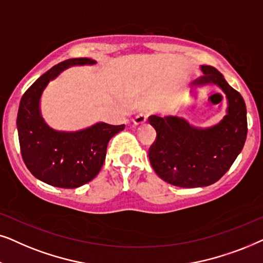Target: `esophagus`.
<instances>
[{
  "instance_id": "1",
  "label": "esophagus",
  "mask_w": 263,
  "mask_h": 263,
  "mask_svg": "<svg viewBox=\"0 0 263 263\" xmlns=\"http://www.w3.org/2000/svg\"><path fill=\"white\" fill-rule=\"evenodd\" d=\"M146 120H148V114H146V113H139L135 119V124L136 125H143Z\"/></svg>"
}]
</instances>
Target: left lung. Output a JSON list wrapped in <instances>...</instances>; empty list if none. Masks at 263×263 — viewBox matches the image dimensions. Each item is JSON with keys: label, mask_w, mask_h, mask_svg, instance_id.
<instances>
[{"label": "left lung", "mask_w": 263, "mask_h": 263, "mask_svg": "<svg viewBox=\"0 0 263 263\" xmlns=\"http://www.w3.org/2000/svg\"><path fill=\"white\" fill-rule=\"evenodd\" d=\"M203 76L195 85L216 84L226 93L227 115L218 125L196 128L177 117H149L156 138L149 160L157 176L180 187L208 186L230 170L243 149L248 134L247 107L243 97L212 66H202Z\"/></svg>", "instance_id": "left-lung-1"}]
</instances>
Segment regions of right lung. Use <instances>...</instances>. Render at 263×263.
Returning <instances> with one entry per match:
<instances>
[{
    "mask_svg": "<svg viewBox=\"0 0 263 263\" xmlns=\"http://www.w3.org/2000/svg\"><path fill=\"white\" fill-rule=\"evenodd\" d=\"M89 58L68 59L41 76L20 100L16 126L24 162L37 179L56 187L74 189L92 180L103 166L110 138L125 125L104 122L78 132H58L40 113L44 87L69 66L93 65Z\"/></svg>",
    "mask_w": 263,
    "mask_h": 263,
    "instance_id": "obj_1",
    "label": "right lung"
}]
</instances>
